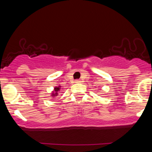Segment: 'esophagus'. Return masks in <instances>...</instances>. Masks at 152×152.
<instances>
[{
	"label": "esophagus",
	"instance_id": "1",
	"mask_svg": "<svg viewBox=\"0 0 152 152\" xmlns=\"http://www.w3.org/2000/svg\"><path fill=\"white\" fill-rule=\"evenodd\" d=\"M75 82H76V83H80V80H76V81H75Z\"/></svg>",
	"mask_w": 152,
	"mask_h": 152
}]
</instances>
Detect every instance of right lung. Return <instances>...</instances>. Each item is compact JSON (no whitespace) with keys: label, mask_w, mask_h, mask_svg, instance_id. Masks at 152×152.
I'll return each instance as SVG.
<instances>
[{"label":"right lung","mask_w":152,"mask_h":152,"mask_svg":"<svg viewBox=\"0 0 152 152\" xmlns=\"http://www.w3.org/2000/svg\"><path fill=\"white\" fill-rule=\"evenodd\" d=\"M61 86L60 85H59V86H56V87H54L53 91L51 92V94H50V96H51L52 98L55 99L56 96H58L59 91H61Z\"/></svg>","instance_id":"1"}]
</instances>
